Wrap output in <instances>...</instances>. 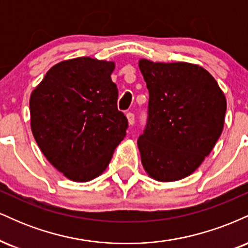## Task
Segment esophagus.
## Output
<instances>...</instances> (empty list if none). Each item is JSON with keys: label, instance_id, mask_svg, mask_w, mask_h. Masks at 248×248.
<instances>
[{"label": "esophagus", "instance_id": "obj_1", "mask_svg": "<svg viewBox=\"0 0 248 248\" xmlns=\"http://www.w3.org/2000/svg\"><path fill=\"white\" fill-rule=\"evenodd\" d=\"M127 119H128V124H129L130 126H133L134 122H135V115H134V113L132 112L127 113Z\"/></svg>", "mask_w": 248, "mask_h": 248}]
</instances>
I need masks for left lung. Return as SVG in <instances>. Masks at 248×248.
<instances>
[{"mask_svg":"<svg viewBox=\"0 0 248 248\" xmlns=\"http://www.w3.org/2000/svg\"><path fill=\"white\" fill-rule=\"evenodd\" d=\"M149 91L148 118L138 146L144 170L161 182L191 175L223 132L226 99L215 78L189 62L141 59Z\"/></svg>","mask_w":248,"mask_h":248,"instance_id":"left-lung-1","label":"left lung"}]
</instances>
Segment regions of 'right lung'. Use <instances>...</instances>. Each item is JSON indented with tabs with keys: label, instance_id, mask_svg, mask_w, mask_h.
I'll list each match as a JSON object with an SVG mask.
<instances>
[{
	"label": "right lung",
	"instance_id": "obj_1",
	"mask_svg": "<svg viewBox=\"0 0 248 248\" xmlns=\"http://www.w3.org/2000/svg\"><path fill=\"white\" fill-rule=\"evenodd\" d=\"M113 62L70 59L47 71L30 96L31 130L47 161L67 178L87 182L106 169L126 136L110 79Z\"/></svg>",
	"mask_w": 248,
	"mask_h": 248
}]
</instances>
